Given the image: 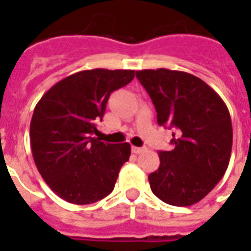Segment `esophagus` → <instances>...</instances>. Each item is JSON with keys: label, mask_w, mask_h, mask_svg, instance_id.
I'll return each instance as SVG.
<instances>
[{"label": "esophagus", "mask_w": 251, "mask_h": 251, "mask_svg": "<svg viewBox=\"0 0 251 251\" xmlns=\"http://www.w3.org/2000/svg\"><path fill=\"white\" fill-rule=\"evenodd\" d=\"M145 151V148H138V147H131V152L136 153V154H140Z\"/></svg>", "instance_id": "34e87169"}]
</instances>
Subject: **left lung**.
Here are the masks:
<instances>
[{
    "label": "left lung",
    "mask_w": 251,
    "mask_h": 251,
    "mask_svg": "<svg viewBox=\"0 0 251 251\" xmlns=\"http://www.w3.org/2000/svg\"><path fill=\"white\" fill-rule=\"evenodd\" d=\"M137 79L157 113L158 125L174 127V149L160 151V167L148 176L164 203L188 207L214 189L231 156L232 126L222 98L201 79L167 68L142 70Z\"/></svg>",
    "instance_id": "8db88e82"
}]
</instances>
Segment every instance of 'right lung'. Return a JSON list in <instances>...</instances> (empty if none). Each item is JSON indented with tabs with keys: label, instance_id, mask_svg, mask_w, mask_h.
<instances>
[{
	"label": "right lung",
	"instance_id": "obj_1",
	"mask_svg": "<svg viewBox=\"0 0 251 251\" xmlns=\"http://www.w3.org/2000/svg\"><path fill=\"white\" fill-rule=\"evenodd\" d=\"M133 70H86L47 91L30 121V147L41 177L62 199L90 204L114 189L130 145L104 144L98 133L110 94L130 83Z\"/></svg>",
	"mask_w": 251,
	"mask_h": 251
}]
</instances>
